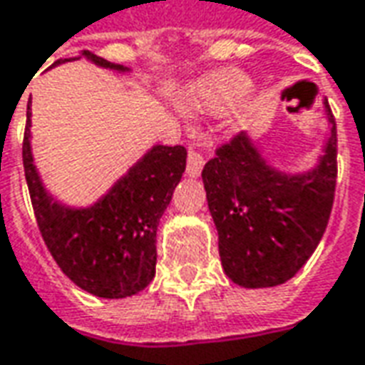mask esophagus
Segmentation results:
<instances>
[{"label": "esophagus", "instance_id": "obj_1", "mask_svg": "<svg viewBox=\"0 0 365 365\" xmlns=\"http://www.w3.org/2000/svg\"><path fill=\"white\" fill-rule=\"evenodd\" d=\"M205 166V158H203V154L195 148V146H191L190 154H187V175L191 178H197L201 174V170Z\"/></svg>", "mask_w": 365, "mask_h": 365}]
</instances>
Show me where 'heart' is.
<instances>
[{"label":"heart","instance_id":"heart-1","mask_svg":"<svg viewBox=\"0 0 365 365\" xmlns=\"http://www.w3.org/2000/svg\"><path fill=\"white\" fill-rule=\"evenodd\" d=\"M250 88V78L240 70L207 76L195 86L191 107L201 113H222L237 105Z\"/></svg>","mask_w":365,"mask_h":365}]
</instances>
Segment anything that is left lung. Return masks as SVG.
Wrapping results in <instances>:
<instances>
[{"instance_id":"8db88e82","label":"left lung","mask_w":365,"mask_h":365,"mask_svg":"<svg viewBox=\"0 0 365 365\" xmlns=\"http://www.w3.org/2000/svg\"><path fill=\"white\" fill-rule=\"evenodd\" d=\"M319 164L285 174L262 158L246 133L217 148L201 178L219 232L225 274L242 287H274L303 268L329 225L336 187V123Z\"/></svg>"}]
</instances>
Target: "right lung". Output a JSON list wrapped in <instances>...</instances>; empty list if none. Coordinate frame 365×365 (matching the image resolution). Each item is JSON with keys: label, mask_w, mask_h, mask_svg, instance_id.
I'll return each instance as SVG.
<instances>
[{"label": "right lung", "mask_w": 365, "mask_h": 365, "mask_svg": "<svg viewBox=\"0 0 365 365\" xmlns=\"http://www.w3.org/2000/svg\"><path fill=\"white\" fill-rule=\"evenodd\" d=\"M93 64L117 72L113 64L83 51ZM68 60H56L52 66ZM183 146L156 144L107 191L86 209L54 201L44 190L31 152V105L23 138V166L36 225L60 269L91 295L130 297L156 274V229L185 172Z\"/></svg>", "instance_id": "add662e5"}]
</instances>
